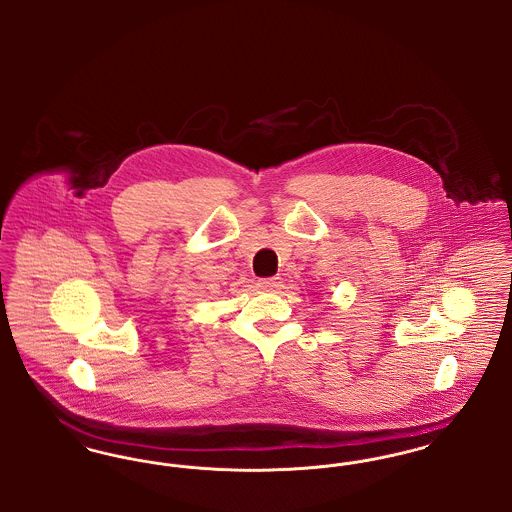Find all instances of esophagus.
I'll use <instances>...</instances> for the list:
<instances>
[{"label":"esophagus","instance_id":"esophagus-1","mask_svg":"<svg viewBox=\"0 0 512 512\" xmlns=\"http://www.w3.org/2000/svg\"><path fill=\"white\" fill-rule=\"evenodd\" d=\"M257 286H259L261 290L272 292V290H278V288L282 286V280H280L278 276H272V278H261V280L257 282Z\"/></svg>","mask_w":512,"mask_h":512}]
</instances>
